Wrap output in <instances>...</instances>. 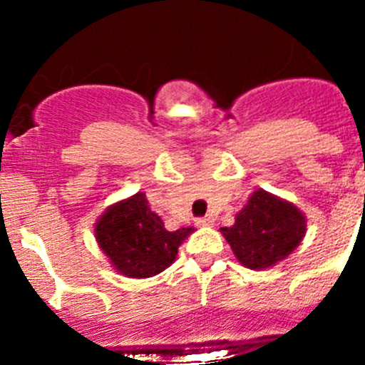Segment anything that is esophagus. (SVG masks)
<instances>
[{
	"label": "esophagus",
	"instance_id": "34e87169",
	"mask_svg": "<svg viewBox=\"0 0 365 365\" xmlns=\"http://www.w3.org/2000/svg\"><path fill=\"white\" fill-rule=\"evenodd\" d=\"M196 224H197V226H201V227H210V226H213V217H210V215L200 217V219L196 220Z\"/></svg>",
	"mask_w": 365,
	"mask_h": 365
}]
</instances>
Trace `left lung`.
<instances>
[{
	"instance_id": "8db88e82",
	"label": "left lung",
	"mask_w": 365,
	"mask_h": 365,
	"mask_svg": "<svg viewBox=\"0 0 365 365\" xmlns=\"http://www.w3.org/2000/svg\"><path fill=\"white\" fill-rule=\"evenodd\" d=\"M305 230L307 220L298 206L256 189L237 213L233 226L220 227V233L244 267L264 270L295 251Z\"/></svg>"
}]
</instances>
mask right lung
<instances>
[{"instance_id": "obj_1", "label": "right lung", "mask_w": 365, "mask_h": 365, "mask_svg": "<svg viewBox=\"0 0 365 365\" xmlns=\"http://www.w3.org/2000/svg\"><path fill=\"white\" fill-rule=\"evenodd\" d=\"M190 233L194 227L165 230L145 192L111 205L95 222L98 247L118 274L130 279L153 277L171 267Z\"/></svg>"}]
</instances>
